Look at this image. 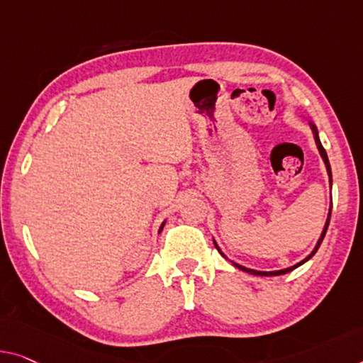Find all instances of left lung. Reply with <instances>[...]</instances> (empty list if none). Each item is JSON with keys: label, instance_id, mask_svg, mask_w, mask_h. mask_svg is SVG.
Returning <instances> with one entry per match:
<instances>
[{"label": "left lung", "instance_id": "left-lung-1", "mask_svg": "<svg viewBox=\"0 0 363 363\" xmlns=\"http://www.w3.org/2000/svg\"><path fill=\"white\" fill-rule=\"evenodd\" d=\"M311 125V128H313V133H315V140H316V147H318V150H320V153H321V158H323V161H324V164H326V169H328V174H329V182L333 184V176H331V166H329V160H328V155H326V150L323 148V145H321V142H320V137H318V130H316V127L313 125V123H310ZM331 208H333V205H331ZM331 208H329V215H328V221H326V225H324V230H323V233H321V238H320V241H318V245H316V247L315 250H313V252L310 254V256H308L306 259H303L301 262H298V264H295L294 267H289V269H284V270H274V272H261V270H254V269H247V267H245V266H240V264H236V262H233V266L235 267H238L240 270H245V272H247V274H252V275H261V277H272V275H282V274H289V272H291V270L294 269H296L298 266H301V264H305L306 261H310V259L315 256L316 254V251H318V247L321 246V242H323V240H324V235H326V230H328V226H329V220H331ZM215 242V241H213ZM215 247L216 250L220 251V247L216 246V242H215ZM220 254L221 256H223V252L220 251Z\"/></svg>", "mask_w": 363, "mask_h": 363}]
</instances>
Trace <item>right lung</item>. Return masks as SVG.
Instances as JSON below:
<instances>
[{"label": "right lung", "mask_w": 363, "mask_h": 363, "mask_svg": "<svg viewBox=\"0 0 363 363\" xmlns=\"http://www.w3.org/2000/svg\"><path fill=\"white\" fill-rule=\"evenodd\" d=\"M163 226H164V223H163V225H161V228H160V231H161V230H163Z\"/></svg>", "instance_id": "add662e5"}]
</instances>
